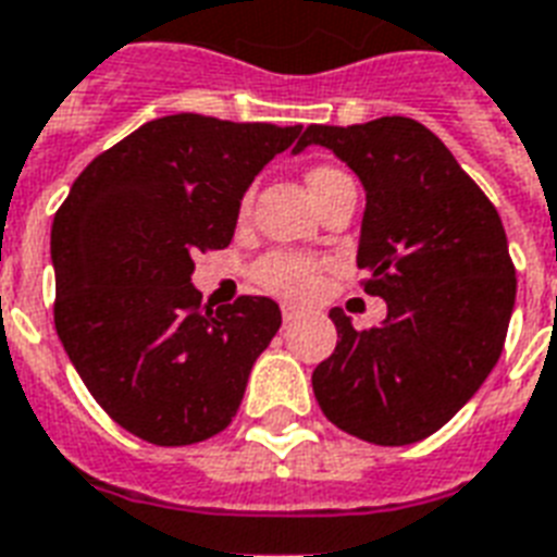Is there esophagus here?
<instances>
[{"label": "esophagus", "instance_id": "1", "mask_svg": "<svg viewBox=\"0 0 557 557\" xmlns=\"http://www.w3.org/2000/svg\"><path fill=\"white\" fill-rule=\"evenodd\" d=\"M299 308H296V305H282V320L284 323H290V320H296V317H299Z\"/></svg>", "mask_w": 557, "mask_h": 557}]
</instances>
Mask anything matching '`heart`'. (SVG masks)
<instances>
[{
  "mask_svg": "<svg viewBox=\"0 0 557 557\" xmlns=\"http://www.w3.org/2000/svg\"><path fill=\"white\" fill-rule=\"evenodd\" d=\"M341 175L334 166H313L308 173V182L317 190L320 184ZM325 263L320 258L302 252H270L263 255L261 261L252 267L255 282L261 284L263 290L278 296H290V299H305V296L317 294V287L323 282Z\"/></svg>",
  "mask_w": 557,
  "mask_h": 557,
  "instance_id": "obj_1",
  "label": "heart"
}]
</instances>
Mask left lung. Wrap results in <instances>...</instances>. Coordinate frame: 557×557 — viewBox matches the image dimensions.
<instances>
[{
    "instance_id": "8db88e82",
    "label": "left lung",
    "mask_w": 557,
    "mask_h": 557,
    "mask_svg": "<svg viewBox=\"0 0 557 557\" xmlns=\"http://www.w3.org/2000/svg\"><path fill=\"white\" fill-rule=\"evenodd\" d=\"M311 144L361 178V287L387 302L373 329L332 308L337 346L313 370V396L367 443L425 441L482 387L505 346L517 270L499 211L411 116L308 125L294 152Z\"/></svg>"
}]
</instances>
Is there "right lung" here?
Wrapping results in <instances>:
<instances>
[{"mask_svg":"<svg viewBox=\"0 0 557 557\" xmlns=\"http://www.w3.org/2000/svg\"><path fill=\"white\" fill-rule=\"evenodd\" d=\"M302 125L173 114L96 154L52 223L55 332L125 432L154 446L220 434L282 311L240 296L211 311L194 255L232 244L246 187Z\"/></svg>","mask_w":557,"mask_h":557,"instance_id":"add662e5","label":"right lung"}]
</instances>
